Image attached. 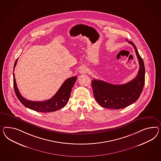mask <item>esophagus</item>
<instances>
[{"label":"esophagus","instance_id":"esophagus-1","mask_svg":"<svg viewBox=\"0 0 161 161\" xmlns=\"http://www.w3.org/2000/svg\"><path fill=\"white\" fill-rule=\"evenodd\" d=\"M88 71L87 67L86 66H81L80 67V69H79V72L81 74H86Z\"/></svg>","mask_w":161,"mask_h":161}]
</instances>
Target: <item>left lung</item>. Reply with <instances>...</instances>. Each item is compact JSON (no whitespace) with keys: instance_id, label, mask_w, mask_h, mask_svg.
Returning a JSON list of instances; mask_svg holds the SVG:
<instances>
[{"instance_id":"1","label":"left lung","mask_w":161,"mask_h":161,"mask_svg":"<svg viewBox=\"0 0 161 161\" xmlns=\"http://www.w3.org/2000/svg\"><path fill=\"white\" fill-rule=\"evenodd\" d=\"M128 42L135 49L139 61L138 73L132 80L121 85H114L96 79L92 80L94 97L103 107L116 109L125 108L134 103L139 98L143 90L145 74L143 60L134 44L130 41Z\"/></svg>"}]
</instances>
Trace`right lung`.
Listing matches in <instances>:
<instances>
[{"mask_svg": "<svg viewBox=\"0 0 161 161\" xmlns=\"http://www.w3.org/2000/svg\"><path fill=\"white\" fill-rule=\"evenodd\" d=\"M18 59L17 58L14 64V69L16 65ZM14 77V74L13 73L14 90L19 100L21 102L22 104L24 105L27 108L40 113L56 111L57 110L63 108L69 100L72 88L77 78L76 76H74L67 79L61 85L56 94L52 98L44 101H32L25 98L20 94L18 90Z\"/></svg>", "mask_w": 161, "mask_h": 161, "instance_id": "obj_1", "label": "right lung"}]
</instances>
